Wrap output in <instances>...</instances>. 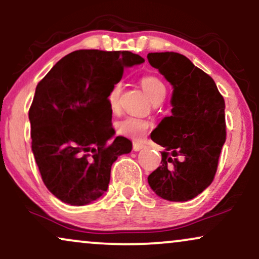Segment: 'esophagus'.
<instances>
[{"label":"esophagus","mask_w":259,"mask_h":259,"mask_svg":"<svg viewBox=\"0 0 259 259\" xmlns=\"http://www.w3.org/2000/svg\"><path fill=\"white\" fill-rule=\"evenodd\" d=\"M144 147H145V145L141 144V142H134V144H133V150L135 151V152H138V151H141Z\"/></svg>","instance_id":"1"}]
</instances>
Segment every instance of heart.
<instances>
[{
  "label": "heart",
  "mask_w": 259,
  "mask_h": 259,
  "mask_svg": "<svg viewBox=\"0 0 259 259\" xmlns=\"http://www.w3.org/2000/svg\"><path fill=\"white\" fill-rule=\"evenodd\" d=\"M140 84H141L144 91L146 92L147 96L150 97L151 101L162 100L165 97L167 94V88H165L164 82L156 75H145L140 79ZM120 95V84H115L112 86L108 94V105L112 109H115L118 107V101H119ZM148 129V123L145 120L138 119L134 117L124 118L117 124V130L120 135L127 136L134 140H140L144 138Z\"/></svg>",
  "instance_id": "heart-1"
}]
</instances>
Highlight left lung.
<instances>
[{
    "label": "left lung",
    "mask_w": 259,
    "mask_h": 259,
    "mask_svg": "<svg viewBox=\"0 0 259 259\" xmlns=\"http://www.w3.org/2000/svg\"><path fill=\"white\" fill-rule=\"evenodd\" d=\"M147 59L173 86L171 115L151 133L164 151L148 184L163 200H192L214 179L227 138L224 99L214 80L185 56L154 52Z\"/></svg>",
    "instance_id": "1"
}]
</instances>
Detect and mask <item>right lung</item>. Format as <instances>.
<instances>
[{"label": "right lung", "instance_id": "add662e5", "mask_svg": "<svg viewBox=\"0 0 259 259\" xmlns=\"http://www.w3.org/2000/svg\"><path fill=\"white\" fill-rule=\"evenodd\" d=\"M129 51L79 50L38 82L29 109L31 150L47 189L58 200L84 206L108 189L113 163L129 153V139L114 136L108 94L124 68L144 63Z\"/></svg>", "mask_w": 259, "mask_h": 259}]
</instances>
